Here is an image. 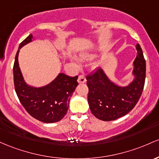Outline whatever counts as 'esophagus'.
Listing matches in <instances>:
<instances>
[{"instance_id": "obj_1", "label": "esophagus", "mask_w": 159, "mask_h": 159, "mask_svg": "<svg viewBox=\"0 0 159 159\" xmlns=\"http://www.w3.org/2000/svg\"><path fill=\"white\" fill-rule=\"evenodd\" d=\"M86 82V79H85L84 75H80L78 77V83H84Z\"/></svg>"}]
</instances>
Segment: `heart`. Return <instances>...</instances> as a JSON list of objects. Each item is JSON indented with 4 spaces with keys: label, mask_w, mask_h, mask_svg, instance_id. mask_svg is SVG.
I'll return each instance as SVG.
<instances>
[{
    "label": "heart",
    "mask_w": 159,
    "mask_h": 159,
    "mask_svg": "<svg viewBox=\"0 0 159 159\" xmlns=\"http://www.w3.org/2000/svg\"><path fill=\"white\" fill-rule=\"evenodd\" d=\"M85 56V57H87V56Z\"/></svg>",
    "instance_id": "1"
}]
</instances>
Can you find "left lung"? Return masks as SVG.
I'll use <instances>...</instances> for the list:
<instances>
[{"label": "left lung", "instance_id": "left-lung-1", "mask_svg": "<svg viewBox=\"0 0 159 159\" xmlns=\"http://www.w3.org/2000/svg\"><path fill=\"white\" fill-rule=\"evenodd\" d=\"M137 56L134 61V79L128 86L116 85L101 68L86 76L88 102L91 112L103 121H113L129 113L138 102L146 78V61L141 47L137 44Z\"/></svg>", "mask_w": 159, "mask_h": 159}]
</instances>
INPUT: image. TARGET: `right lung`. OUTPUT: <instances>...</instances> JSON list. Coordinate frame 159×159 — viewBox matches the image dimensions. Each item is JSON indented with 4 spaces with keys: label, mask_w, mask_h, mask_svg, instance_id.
<instances>
[{
    "label": "right lung",
    "mask_w": 159,
    "mask_h": 159,
    "mask_svg": "<svg viewBox=\"0 0 159 159\" xmlns=\"http://www.w3.org/2000/svg\"><path fill=\"white\" fill-rule=\"evenodd\" d=\"M30 34L20 43L13 65L14 86L19 101L32 117L45 123H53L64 118L69 107L71 96L78 85V76L71 77L61 73L49 84L36 88L26 84L18 61L19 50L31 42Z\"/></svg>",
    "instance_id": "obj_1"
}]
</instances>
